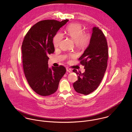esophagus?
Here are the masks:
<instances>
[{
	"label": "esophagus",
	"instance_id": "obj_1",
	"mask_svg": "<svg viewBox=\"0 0 132 132\" xmlns=\"http://www.w3.org/2000/svg\"><path fill=\"white\" fill-rule=\"evenodd\" d=\"M66 70H67V71L68 72H69V73H72V70L71 69H69V68H66Z\"/></svg>",
	"mask_w": 132,
	"mask_h": 132
}]
</instances>
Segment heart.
<instances>
[{
  "instance_id": "b5f03b06",
  "label": "heart",
  "mask_w": 132,
  "mask_h": 132,
  "mask_svg": "<svg viewBox=\"0 0 132 132\" xmlns=\"http://www.w3.org/2000/svg\"><path fill=\"white\" fill-rule=\"evenodd\" d=\"M65 34L75 43L76 46L79 49H85L90 43V35L84 34V30L79 24L73 23L68 25L66 28ZM62 38V35L60 33H57L55 35L53 39V44L55 48L59 46ZM74 56L71 55V57Z\"/></svg>"
}]
</instances>
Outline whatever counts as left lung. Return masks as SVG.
<instances>
[{
    "label": "left lung",
    "mask_w": 132,
    "mask_h": 132,
    "mask_svg": "<svg viewBox=\"0 0 132 132\" xmlns=\"http://www.w3.org/2000/svg\"><path fill=\"white\" fill-rule=\"evenodd\" d=\"M108 58V49L106 38L98 27H94L89 44L79 58L84 65L85 71L78 75V80L73 84L76 92L81 94H89L98 87L106 72Z\"/></svg>",
    "instance_id": "obj_1"
}]
</instances>
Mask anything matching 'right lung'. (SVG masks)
I'll return each mask as SVG.
<instances>
[{
	"instance_id": "right-lung-1",
	"label": "right lung",
	"mask_w": 132,
	"mask_h": 132,
	"mask_svg": "<svg viewBox=\"0 0 132 132\" xmlns=\"http://www.w3.org/2000/svg\"><path fill=\"white\" fill-rule=\"evenodd\" d=\"M69 20L39 21L30 28L22 45V62L27 81L37 94L48 96L56 92L59 81L66 72L65 68L48 67L49 54L55 51L53 39L58 30Z\"/></svg>"
}]
</instances>
